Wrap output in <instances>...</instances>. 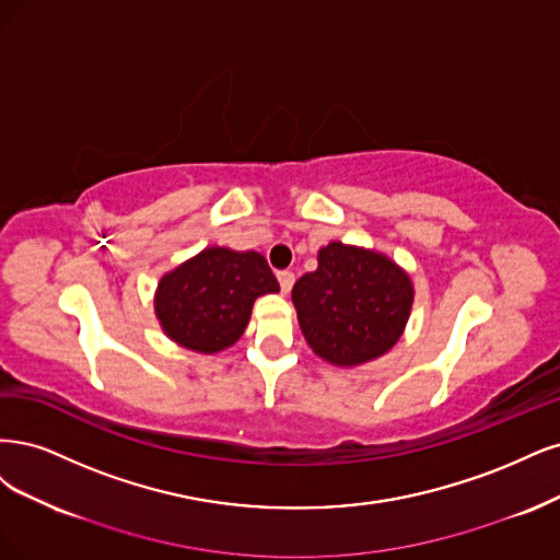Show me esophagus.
<instances>
[{"label":"esophagus","instance_id":"obj_1","mask_svg":"<svg viewBox=\"0 0 560 560\" xmlns=\"http://www.w3.org/2000/svg\"><path fill=\"white\" fill-rule=\"evenodd\" d=\"M277 279H279V285H281V293H291V288L295 283V275L291 272V269H281Z\"/></svg>","mask_w":560,"mask_h":560}]
</instances>
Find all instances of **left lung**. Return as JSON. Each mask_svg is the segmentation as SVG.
Instances as JSON below:
<instances>
[{"mask_svg":"<svg viewBox=\"0 0 560 560\" xmlns=\"http://www.w3.org/2000/svg\"><path fill=\"white\" fill-rule=\"evenodd\" d=\"M413 285L402 267L370 248L330 242L318 267L293 285L306 345L339 368L388 353L405 332Z\"/></svg>","mask_w":560,"mask_h":560,"instance_id":"1","label":"left lung"}]
</instances>
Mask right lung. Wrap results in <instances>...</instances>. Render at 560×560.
<instances>
[{
    "label": "right lung",
    "instance_id": "1",
    "mask_svg": "<svg viewBox=\"0 0 560 560\" xmlns=\"http://www.w3.org/2000/svg\"><path fill=\"white\" fill-rule=\"evenodd\" d=\"M267 293H279V281L260 254L209 246L160 279L155 316L178 347L219 353L244 335Z\"/></svg>",
    "mask_w": 560,
    "mask_h": 560
}]
</instances>
